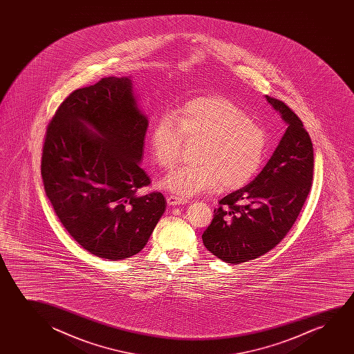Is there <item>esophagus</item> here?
<instances>
[{"label": "esophagus", "mask_w": 354, "mask_h": 354, "mask_svg": "<svg viewBox=\"0 0 354 354\" xmlns=\"http://www.w3.org/2000/svg\"><path fill=\"white\" fill-rule=\"evenodd\" d=\"M167 202L169 205H180V204L187 203V199L181 198L179 196H174V194H170L167 197Z\"/></svg>", "instance_id": "34e87169"}]
</instances>
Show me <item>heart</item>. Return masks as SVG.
Here are the masks:
<instances>
[{
    "mask_svg": "<svg viewBox=\"0 0 354 354\" xmlns=\"http://www.w3.org/2000/svg\"><path fill=\"white\" fill-rule=\"evenodd\" d=\"M186 141H203L199 165H184L163 180L181 197L241 187L263 160L266 133L236 102L223 97H196L176 113L158 117L151 129V153L160 168L178 165Z\"/></svg>",
    "mask_w": 354,
    "mask_h": 354,
    "instance_id": "b5f03b06",
    "label": "heart"
}]
</instances>
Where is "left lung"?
Here are the masks:
<instances>
[{
    "mask_svg": "<svg viewBox=\"0 0 354 354\" xmlns=\"http://www.w3.org/2000/svg\"><path fill=\"white\" fill-rule=\"evenodd\" d=\"M266 99L286 123V133L257 178L218 201L202 234L209 252L232 265L261 257L286 237L313 179V145L302 122L284 102Z\"/></svg>",
    "mask_w": 354,
    "mask_h": 354,
    "instance_id": "1",
    "label": "left lung"
}]
</instances>
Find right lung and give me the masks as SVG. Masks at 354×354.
Returning <instances> with one entry per match:
<instances>
[{
	"mask_svg": "<svg viewBox=\"0 0 354 354\" xmlns=\"http://www.w3.org/2000/svg\"><path fill=\"white\" fill-rule=\"evenodd\" d=\"M149 120L131 77H106L71 93L49 122L41 174L60 223L93 255L112 261L141 252L167 208L140 167Z\"/></svg>",
	"mask_w": 354,
	"mask_h": 354,
	"instance_id": "1",
	"label": "right lung"
}]
</instances>
